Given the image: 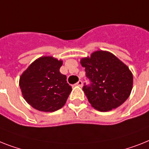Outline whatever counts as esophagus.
<instances>
[{"label":"esophagus","instance_id":"obj_1","mask_svg":"<svg viewBox=\"0 0 149 149\" xmlns=\"http://www.w3.org/2000/svg\"><path fill=\"white\" fill-rule=\"evenodd\" d=\"M77 85L80 86V87H81L82 85H83V82H82V81H81V80H79L77 82V84H76Z\"/></svg>","mask_w":149,"mask_h":149}]
</instances>
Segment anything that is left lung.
<instances>
[{
	"instance_id": "1",
	"label": "left lung",
	"mask_w": 149,
	"mask_h": 149,
	"mask_svg": "<svg viewBox=\"0 0 149 149\" xmlns=\"http://www.w3.org/2000/svg\"><path fill=\"white\" fill-rule=\"evenodd\" d=\"M85 68L83 91L93 107L102 112L120 107L130 95L133 77L129 68L110 52L97 51L81 61Z\"/></svg>"
}]
</instances>
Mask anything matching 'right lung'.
Segmentation results:
<instances>
[{"label": "right lung", "instance_id": "right-lung-1", "mask_svg": "<svg viewBox=\"0 0 149 149\" xmlns=\"http://www.w3.org/2000/svg\"><path fill=\"white\" fill-rule=\"evenodd\" d=\"M62 61L52 57L36 60L19 78V87L26 101L39 111L54 112L66 103L72 87L66 75L60 73Z\"/></svg>", "mask_w": 149, "mask_h": 149}]
</instances>
